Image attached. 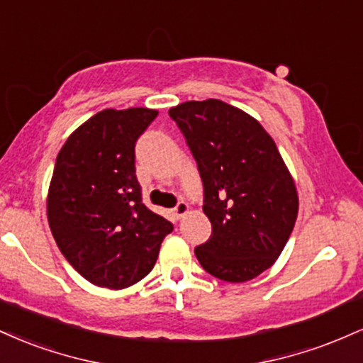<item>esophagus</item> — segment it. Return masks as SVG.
Returning a JSON list of instances; mask_svg holds the SVG:
<instances>
[{
	"mask_svg": "<svg viewBox=\"0 0 363 363\" xmlns=\"http://www.w3.org/2000/svg\"><path fill=\"white\" fill-rule=\"evenodd\" d=\"M174 216H176V218H182V216H184L187 211H189V205H187L186 201H179L176 206H174Z\"/></svg>",
	"mask_w": 363,
	"mask_h": 363,
	"instance_id": "esophagus-1",
	"label": "esophagus"
}]
</instances>
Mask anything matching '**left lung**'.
<instances>
[{
	"label": "left lung",
	"mask_w": 363,
	"mask_h": 363,
	"mask_svg": "<svg viewBox=\"0 0 363 363\" xmlns=\"http://www.w3.org/2000/svg\"><path fill=\"white\" fill-rule=\"evenodd\" d=\"M169 116L184 135L203 181L211 237L194 249L223 281L242 283L273 266L294 230L298 196L272 136L230 104H179Z\"/></svg>",
	"instance_id": "1"
}]
</instances>
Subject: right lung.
<instances>
[{"instance_id":"right-lung-1","label":"right lung","mask_w":363,"mask_h":363,"mask_svg":"<svg viewBox=\"0 0 363 363\" xmlns=\"http://www.w3.org/2000/svg\"><path fill=\"white\" fill-rule=\"evenodd\" d=\"M158 112L106 109L74 129L56 158L48 220L62 256L85 280L119 290L155 266L172 223L143 205L135 147Z\"/></svg>"}]
</instances>
